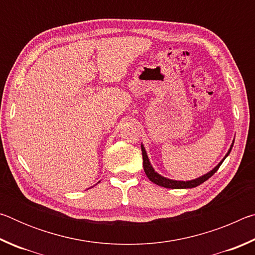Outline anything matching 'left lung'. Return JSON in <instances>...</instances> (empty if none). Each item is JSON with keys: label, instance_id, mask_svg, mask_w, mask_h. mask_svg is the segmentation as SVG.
Returning a JSON list of instances; mask_svg holds the SVG:
<instances>
[{"label": "left lung", "instance_id": "obj_1", "mask_svg": "<svg viewBox=\"0 0 255 255\" xmlns=\"http://www.w3.org/2000/svg\"><path fill=\"white\" fill-rule=\"evenodd\" d=\"M233 145H234V141H233V144L231 146V148L228 149L227 154L225 155V157H224L221 163L218 164L217 166L214 167L213 170H211L210 172H208V173L200 176V178H197L195 180H191V181H176V180H171V179H167V178H164V176L159 175L157 172H155L153 166L150 165L149 163V159H148V156L147 154H146V150L144 148V146L141 145V153H143V166H144V171L146 175H147V178L152 181L153 183L159 185V187H164V188H169V189H188V188H195V187H198V185H200L201 183H204L205 181L208 180L210 176H213L216 172H217V170L219 169V166L222 165V163L224 162V159H225L228 154L231 153L232 150V147Z\"/></svg>", "mask_w": 255, "mask_h": 255}]
</instances>
